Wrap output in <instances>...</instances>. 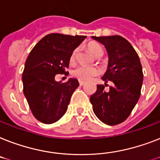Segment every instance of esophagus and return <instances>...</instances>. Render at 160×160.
Masks as SVG:
<instances>
[{"instance_id": "34e87169", "label": "esophagus", "mask_w": 160, "mask_h": 160, "mask_svg": "<svg viewBox=\"0 0 160 160\" xmlns=\"http://www.w3.org/2000/svg\"><path fill=\"white\" fill-rule=\"evenodd\" d=\"M79 83H80V86H82V85H84V81H81V80H80V81H79Z\"/></svg>"}]
</instances>
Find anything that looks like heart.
I'll return each mask as SVG.
<instances>
[{
	"instance_id": "b5f03b06",
	"label": "heart",
	"mask_w": 160,
	"mask_h": 160,
	"mask_svg": "<svg viewBox=\"0 0 160 160\" xmlns=\"http://www.w3.org/2000/svg\"><path fill=\"white\" fill-rule=\"evenodd\" d=\"M88 48L90 51V52L96 58H98L99 56H102V54H103V51H102V48L95 42H90V43L88 44ZM77 53L78 49H75L71 52V57H70L71 63L75 62L76 57H77ZM98 70L95 67H84V66H80V67H76L72 71V76L79 80H81V81H88L92 77L98 75Z\"/></svg>"
}]
</instances>
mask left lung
I'll return each instance as SVG.
<instances>
[{"label": "left lung", "mask_w": 160, "mask_h": 160, "mask_svg": "<svg viewBox=\"0 0 160 160\" xmlns=\"http://www.w3.org/2000/svg\"><path fill=\"white\" fill-rule=\"evenodd\" d=\"M92 38L104 45L108 56V70L102 76L105 82L113 83L108 92L98 84L97 91L90 96L93 111L105 124L114 126L127 119L141 96L143 72L136 50L126 38L119 35Z\"/></svg>", "instance_id": "obj_1"}]
</instances>
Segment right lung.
<instances>
[{
    "label": "right lung",
    "instance_id": "obj_1",
    "mask_svg": "<svg viewBox=\"0 0 160 160\" xmlns=\"http://www.w3.org/2000/svg\"><path fill=\"white\" fill-rule=\"evenodd\" d=\"M85 38L81 35L50 33L29 53L22 76L24 94L33 115L41 122L52 124L66 113L79 82L76 78L58 82L55 76L66 73L71 52Z\"/></svg>",
    "mask_w": 160,
    "mask_h": 160
}]
</instances>
